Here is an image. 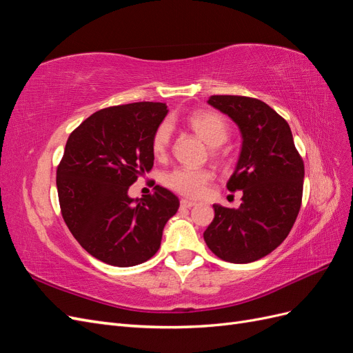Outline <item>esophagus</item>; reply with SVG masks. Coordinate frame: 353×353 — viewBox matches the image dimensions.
I'll use <instances>...</instances> for the list:
<instances>
[{
	"mask_svg": "<svg viewBox=\"0 0 353 353\" xmlns=\"http://www.w3.org/2000/svg\"><path fill=\"white\" fill-rule=\"evenodd\" d=\"M193 206H196V201H191V200H187V199L181 200V208H183V209H190Z\"/></svg>",
	"mask_w": 353,
	"mask_h": 353,
	"instance_id": "34e87169",
	"label": "esophagus"
}]
</instances>
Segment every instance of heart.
Wrapping results in <instances>:
<instances>
[{
  "label": "heart",
  "mask_w": 353,
  "mask_h": 353,
  "mask_svg": "<svg viewBox=\"0 0 353 353\" xmlns=\"http://www.w3.org/2000/svg\"><path fill=\"white\" fill-rule=\"evenodd\" d=\"M187 125L209 147L216 148L228 140V125L223 117L215 112H194L187 117ZM170 140V126L165 122L157 126L152 137V152L156 157H163ZM212 175L203 169L176 168L165 175L163 183L170 190L187 197H200Z\"/></svg>",
  "instance_id": "1"
}]
</instances>
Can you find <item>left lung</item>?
<instances>
[{"label": "left lung", "mask_w": 353, "mask_h": 353, "mask_svg": "<svg viewBox=\"0 0 353 353\" xmlns=\"http://www.w3.org/2000/svg\"><path fill=\"white\" fill-rule=\"evenodd\" d=\"M208 103L231 117L241 150L227 183L243 191L239 209L213 205L215 218L203 232L208 248L231 263H249L285 240L302 203L305 166L290 126L268 104L241 95H212Z\"/></svg>", "instance_id": "obj_1"}]
</instances>
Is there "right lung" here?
<instances>
[{
	"instance_id": "right-lung-1",
	"label": "right lung",
	"mask_w": 353,
	"mask_h": 353,
	"mask_svg": "<svg viewBox=\"0 0 353 353\" xmlns=\"http://www.w3.org/2000/svg\"><path fill=\"white\" fill-rule=\"evenodd\" d=\"M168 114L165 103L141 101L95 112L74 130L57 168L63 219L82 248L113 266H134L159 250L178 197L156 185L128 196L154 162L152 137Z\"/></svg>"
}]
</instances>
